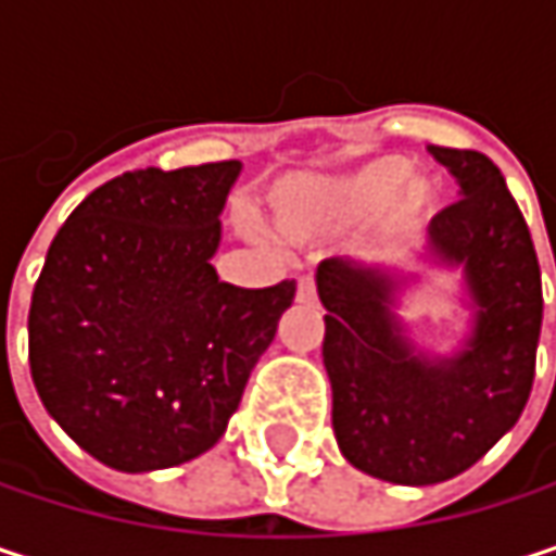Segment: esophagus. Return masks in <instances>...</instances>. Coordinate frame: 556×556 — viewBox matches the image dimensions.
Segmentation results:
<instances>
[{
    "label": "esophagus",
    "mask_w": 556,
    "mask_h": 556,
    "mask_svg": "<svg viewBox=\"0 0 556 556\" xmlns=\"http://www.w3.org/2000/svg\"><path fill=\"white\" fill-rule=\"evenodd\" d=\"M295 299H299V302H315V279L312 277L295 279Z\"/></svg>",
    "instance_id": "obj_1"
}]
</instances>
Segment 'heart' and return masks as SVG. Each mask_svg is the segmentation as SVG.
<instances>
[{
    "mask_svg": "<svg viewBox=\"0 0 556 556\" xmlns=\"http://www.w3.org/2000/svg\"><path fill=\"white\" fill-rule=\"evenodd\" d=\"M402 157H380L341 176L325 189H286L279 195V215L289 231H302L312 222H361L380 212L392 199L389 215L395 225H418L434 208V189L425 179H408Z\"/></svg>",
    "mask_w": 556,
    "mask_h": 556,
    "instance_id": "obj_1",
    "label": "heart"
}]
</instances>
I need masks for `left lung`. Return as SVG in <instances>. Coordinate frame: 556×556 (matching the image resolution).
Returning <instances> with one entry per match:
<instances>
[{
	"instance_id": "8db88e82",
	"label": "left lung",
	"mask_w": 556,
	"mask_h": 556,
	"mask_svg": "<svg viewBox=\"0 0 556 556\" xmlns=\"http://www.w3.org/2000/svg\"><path fill=\"white\" fill-rule=\"evenodd\" d=\"M428 154L464 192L431 218L428 238L441 261L467 267L477 302L467 351L441 364L415 357L389 312L395 282L377 267L325 261L315 277L338 447L402 486L464 473L518 421L544 312L534 241L500 167L480 151L428 144Z\"/></svg>"
}]
</instances>
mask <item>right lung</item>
I'll list each match as a JSON object with an SVG mask.
<instances>
[{
  "label": "right lung",
  "mask_w": 556,
  "mask_h": 556,
  "mask_svg": "<svg viewBox=\"0 0 556 556\" xmlns=\"http://www.w3.org/2000/svg\"><path fill=\"white\" fill-rule=\"evenodd\" d=\"M238 161L135 169L92 189L51 241L28 312L31 380L96 460L144 473L205 454L292 305L208 264Z\"/></svg>",
  "instance_id": "right-lung-1"
}]
</instances>
